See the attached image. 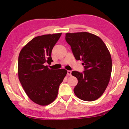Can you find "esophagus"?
I'll return each instance as SVG.
<instances>
[{
    "instance_id": "1",
    "label": "esophagus",
    "mask_w": 129,
    "mask_h": 129,
    "mask_svg": "<svg viewBox=\"0 0 129 129\" xmlns=\"http://www.w3.org/2000/svg\"><path fill=\"white\" fill-rule=\"evenodd\" d=\"M71 73H72V71H67V74L69 76H71Z\"/></svg>"
}]
</instances>
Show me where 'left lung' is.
Instances as JSON below:
<instances>
[{
  "label": "left lung",
  "instance_id": "left-lung-1",
  "mask_svg": "<svg viewBox=\"0 0 129 129\" xmlns=\"http://www.w3.org/2000/svg\"><path fill=\"white\" fill-rule=\"evenodd\" d=\"M65 40L71 45L77 60H82L84 71H73L78 80L74 89L77 97L83 101H93L103 94L110 81L112 57L101 38L89 32L67 33Z\"/></svg>",
  "mask_w": 129,
  "mask_h": 129
}]
</instances>
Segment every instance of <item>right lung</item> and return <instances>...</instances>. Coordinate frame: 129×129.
<instances>
[{"instance_id": "1", "label": "right lung", "mask_w": 129, "mask_h": 129, "mask_svg": "<svg viewBox=\"0 0 129 129\" xmlns=\"http://www.w3.org/2000/svg\"><path fill=\"white\" fill-rule=\"evenodd\" d=\"M61 33L37 36L19 53L18 76L28 97L40 105H48L56 99L58 88L67 73L64 69H49L46 63L53 61L52 49Z\"/></svg>"}]
</instances>
